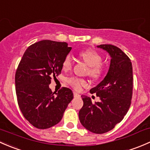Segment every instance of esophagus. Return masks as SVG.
<instances>
[{
	"instance_id": "esophagus-1",
	"label": "esophagus",
	"mask_w": 150,
	"mask_h": 150,
	"mask_svg": "<svg viewBox=\"0 0 150 150\" xmlns=\"http://www.w3.org/2000/svg\"><path fill=\"white\" fill-rule=\"evenodd\" d=\"M73 95H74V97H81V95L78 94V93H76V92H74L73 93Z\"/></svg>"
}]
</instances>
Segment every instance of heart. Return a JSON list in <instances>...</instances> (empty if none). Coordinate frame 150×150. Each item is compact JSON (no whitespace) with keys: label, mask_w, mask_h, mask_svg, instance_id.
Instances as JSON below:
<instances>
[{"label":"heart","mask_w":150,"mask_h":150,"mask_svg":"<svg viewBox=\"0 0 150 150\" xmlns=\"http://www.w3.org/2000/svg\"><path fill=\"white\" fill-rule=\"evenodd\" d=\"M80 58L87 64L88 67V75L93 78H99L104 72V67L102 64V57L93 50H84L78 54ZM72 67V59L69 55L66 56L62 62V68L68 70ZM68 83L75 90H80L83 86H87V82L83 78H68Z\"/></svg>","instance_id":"obj_1"}]
</instances>
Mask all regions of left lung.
Instances as JSON below:
<instances>
[{
    "label": "left lung",
    "instance_id": "left-lung-1",
    "mask_svg": "<svg viewBox=\"0 0 150 150\" xmlns=\"http://www.w3.org/2000/svg\"><path fill=\"white\" fill-rule=\"evenodd\" d=\"M97 47L110 54V68L103 81L90 90L91 93H96L100 102L93 104L88 96H81L83 106L79 111V120L89 131L100 134L113 129L129 110L133 68L129 57L117 46L102 44Z\"/></svg>",
    "mask_w": 150,
    "mask_h": 150
}]
</instances>
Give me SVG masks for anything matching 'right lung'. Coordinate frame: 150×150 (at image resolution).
Here are the masks:
<instances>
[{"mask_svg": "<svg viewBox=\"0 0 150 150\" xmlns=\"http://www.w3.org/2000/svg\"><path fill=\"white\" fill-rule=\"evenodd\" d=\"M72 48L65 42L43 40L27 48L15 74L17 102L30 124L46 129L60 122L73 93L63 87L51 91L52 77L59 75L62 62Z\"/></svg>", "mask_w": 150, "mask_h": 150, "instance_id": "add662e5", "label": "right lung"}]
</instances>
